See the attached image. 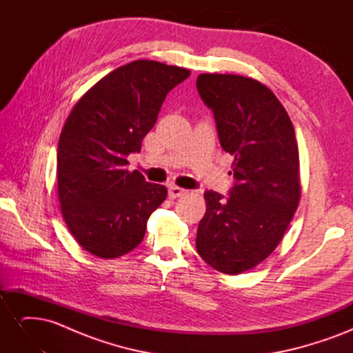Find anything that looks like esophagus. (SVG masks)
Instances as JSON below:
<instances>
[{"mask_svg": "<svg viewBox=\"0 0 353 353\" xmlns=\"http://www.w3.org/2000/svg\"><path fill=\"white\" fill-rule=\"evenodd\" d=\"M187 194V190L185 188H181L178 185H169V197L170 199H176Z\"/></svg>", "mask_w": 353, "mask_h": 353, "instance_id": "esophagus-1", "label": "esophagus"}]
</instances>
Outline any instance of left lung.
Masks as SVG:
<instances>
[{
  "instance_id": "8db88e82",
  "label": "left lung",
  "mask_w": 353,
  "mask_h": 353,
  "mask_svg": "<svg viewBox=\"0 0 353 353\" xmlns=\"http://www.w3.org/2000/svg\"><path fill=\"white\" fill-rule=\"evenodd\" d=\"M196 85L213 112L221 147L234 157L236 179L227 197L205 191L196 248L212 268L236 275L268 258L297 209L294 128L274 92L258 81L203 73Z\"/></svg>"
}]
</instances>
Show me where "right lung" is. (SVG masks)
<instances>
[{
	"mask_svg": "<svg viewBox=\"0 0 353 353\" xmlns=\"http://www.w3.org/2000/svg\"><path fill=\"white\" fill-rule=\"evenodd\" d=\"M190 73L153 60L128 63L70 112L57 148L59 200L69 231L87 252L110 259L143 241L168 190L130 172L126 157L140 153L168 92Z\"/></svg>",
	"mask_w": 353,
	"mask_h": 353,
	"instance_id": "obj_1",
	"label": "right lung"
}]
</instances>
